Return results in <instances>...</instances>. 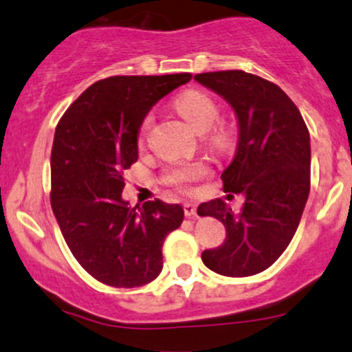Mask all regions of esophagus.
<instances>
[{"instance_id":"obj_1","label":"esophagus","mask_w":352,"mask_h":352,"mask_svg":"<svg viewBox=\"0 0 352 352\" xmlns=\"http://www.w3.org/2000/svg\"><path fill=\"white\" fill-rule=\"evenodd\" d=\"M184 214L188 217H194L196 216V204H192V202H184Z\"/></svg>"}]
</instances>
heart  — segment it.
<instances>
[{
	"label": "heart",
	"instance_id": "heart-1",
	"mask_svg": "<svg viewBox=\"0 0 352 352\" xmlns=\"http://www.w3.org/2000/svg\"><path fill=\"white\" fill-rule=\"evenodd\" d=\"M177 113L183 117L186 122L191 125L194 130L202 131L208 130V140L217 150H226L230 143H232V130L224 123L214 122L219 118V103L216 98L209 92L201 89H188L181 92L173 102ZM153 123V115L148 113L143 118L142 126L138 131V140L143 142L150 130ZM209 173V168L201 161H194V163H177L173 164L164 173V181L168 184L175 186L181 191H188L189 186L196 183L197 179L204 177Z\"/></svg>",
	"mask_w": 352,
	"mask_h": 352
}]
</instances>
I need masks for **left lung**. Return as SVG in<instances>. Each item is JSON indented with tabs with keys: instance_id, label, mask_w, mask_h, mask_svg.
Wrapping results in <instances>:
<instances>
[{
	"instance_id": "8db88e82",
	"label": "left lung",
	"mask_w": 352,
	"mask_h": 352,
	"mask_svg": "<svg viewBox=\"0 0 352 352\" xmlns=\"http://www.w3.org/2000/svg\"><path fill=\"white\" fill-rule=\"evenodd\" d=\"M194 80L235 110L239 146L221 177L226 192L245 196L239 214L221 197L197 208L199 216L216 217L226 227V241L202 252V262L224 276L257 275L274 265L300 224L309 194V131L298 107L267 78L217 70Z\"/></svg>"
}]
</instances>
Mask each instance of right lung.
<instances>
[{
  "mask_svg": "<svg viewBox=\"0 0 352 352\" xmlns=\"http://www.w3.org/2000/svg\"><path fill=\"white\" fill-rule=\"evenodd\" d=\"M191 74L113 76L95 82L65 110L51 151V206L87 274L117 288L142 287L163 268V243L181 226L179 204L130 208L125 171L138 160V130L160 98Z\"/></svg>",
  "mask_w": 352,
  "mask_h": 352,
  "instance_id": "add662e5",
  "label": "right lung"
}]
</instances>
